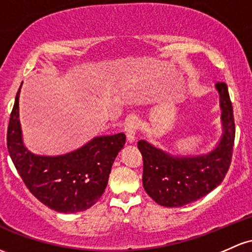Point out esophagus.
<instances>
[{
  "instance_id": "34e87169",
  "label": "esophagus",
  "mask_w": 252,
  "mask_h": 252,
  "mask_svg": "<svg viewBox=\"0 0 252 252\" xmlns=\"http://www.w3.org/2000/svg\"><path fill=\"white\" fill-rule=\"evenodd\" d=\"M140 126V120L136 117V116H130L128 120L126 121V124H124V129H126V141L129 143H132L135 141V136H136L137 129Z\"/></svg>"
}]
</instances>
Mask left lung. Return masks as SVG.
Wrapping results in <instances>:
<instances>
[{
  "label": "left lung",
  "instance_id": "1",
  "mask_svg": "<svg viewBox=\"0 0 252 252\" xmlns=\"http://www.w3.org/2000/svg\"><path fill=\"white\" fill-rule=\"evenodd\" d=\"M220 96L222 136L212 152L201 156H171L147 141L137 142L143 159L142 183L160 206L183 207L221 184L231 165L234 146L233 107L225 82L215 85Z\"/></svg>",
  "mask_w": 252,
  "mask_h": 252
}]
</instances>
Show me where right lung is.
Wrapping results in <instances>:
<instances>
[{"label": "right lung", "instance_id": "obj_1", "mask_svg": "<svg viewBox=\"0 0 252 252\" xmlns=\"http://www.w3.org/2000/svg\"><path fill=\"white\" fill-rule=\"evenodd\" d=\"M19 95L20 88L10 113L7 147L25 185L41 203L56 212L77 213L91 208L106 189L112 164L126 143V135L120 132L94 137L63 156H37L24 145Z\"/></svg>", "mask_w": 252, "mask_h": 252}]
</instances>
